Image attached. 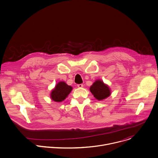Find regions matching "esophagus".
<instances>
[{
    "label": "esophagus",
    "mask_w": 158,
    "mask_h": 158,
    "mask_svg": "<svg viewBox=\"0 0 158 158\" xmlns=\"http://www.w3.org/2000/svg\"><path fill=\"white\" fill-rule=\"evenodd\" d=\"M77 87H78L79 88H82V87H83V84H78V85H77Z\"/></svg>",
    "instance_id": "esophagus-1"
}]
</instances>
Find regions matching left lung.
I'll return each instance as SVG.
<instances>
[{
	"instance_id": "left-lung-1",
	"label": "left lung",
	"mask_w": 158,
	"mask_h": 158,
	"mask_svg": "<svg viewBox=\"0 0 158 158\" xmlns=\"http://www.w3.org/2000/svg\"><path fill=\"white\" fill-rule=\"evenodd\" d=\"M89 90L98 101H102L107 98L111 94L109 85L100 79H97L90 87Z\"/></svg>"
}]
</instances>
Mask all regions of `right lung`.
<instances>
[{"label":"right lung","mask_w":158,"mask_h":158,"mask_svg":"<svg viewBox=\"0 0 158 158\" xmlns=\"http://www.w3.org/2000/svg\"><path fill=\"white\" fill-rule=\"evenodd\" d=\"M72 90L73 87L65 82H59L51 92V99L55 102H62L68 96Z\"/></svg>","instance_id":"1"}]
</instances>
